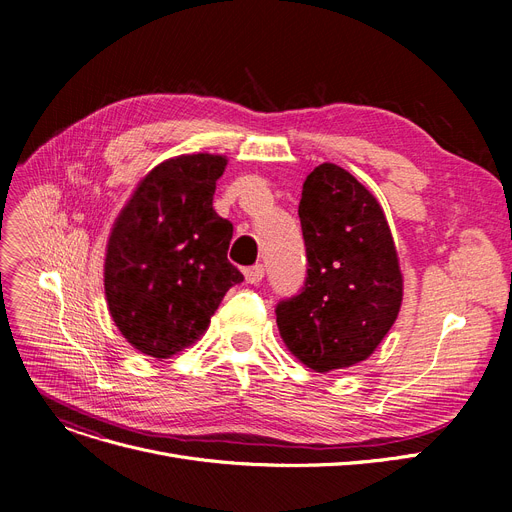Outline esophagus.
I'll list each match as a JSON object with an SVG mask.
<instances>
[{
	"instance_id": "34e87169",
	"label": "esophagus",
	"mask_w": 512,
	"mask_h": 512,
	"mask_svg": "<svg viewBox=\"0 0 512 512\" xmlns=\"http://www.w3.org/2000/svg\"><path fill=\"white\" fill-rule=\"evenodd\" d=\"M263 276H265V267L261 263H257L253 267H247V270H245V280L249 284H259L263 280Z\"/></svg>"
}]
</instances>
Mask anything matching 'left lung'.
Returning a JSON list of instances; mask_svg holds the SVG:
<instances>
[{
	"label": "left lung",
	"mask_w": 512,
	"mask_h": 512,
	"mask_svg": "<svg viewBox=\"0 0 512 512\" xmlns=\"http://www.w3.org/2000/svg\"><path fill=\"white\" fill-rule=\"evenodd\" d=\"M299 218L309 270L297 297L276 307L280 336L317 373L353 367L373 355L402 305L388 220L378 199L330 161L307 176Z\"/></svg>",
	"instance_id": "obj_1"
}]
</instances>
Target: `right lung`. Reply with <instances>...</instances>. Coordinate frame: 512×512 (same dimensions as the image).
Segmentation results:
<instances>
[{"label":"right lung","instance_id":"obj_1","mask_svg":"<svg viewBox=\"0 0 512 512\" xmlns=\"http://www.w3.org/2000/svg\"><path fill=\"white\" fill-rule=\"evenodd\" d=\"M226 155L161 161L118 213L103 288L116 328L157 361L195 344L242 274L228 261L232 224L213 209Z\"/></svg>","mask_w":512,"mask_h":512}]
</instances>
